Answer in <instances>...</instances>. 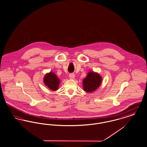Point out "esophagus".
Segmentation results:
<instances>
[{
  "mask_svg": "<svg viewBox=\"0 0 147 147\" xmlns=\"http://www.w3.org/2000/svg\"><path fill=\"white\" fill-rule=\"evenodd\" d=\"M69 78L70 79H74L75 78V75L74 74H70L69 75Z\"/></svg>",
  "mask_w": 147,
  "mask_h": 147,
  "instance_id": "34e87169",
  "label": "esophagus"
}]
</instances>
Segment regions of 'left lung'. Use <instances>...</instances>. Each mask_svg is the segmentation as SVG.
<instances>
[{"label": "left lung", "instance_id": "obj_1", "mask_svg": "<svg viewBox=\"0 0 147 147\" xmlns=\"http://www.w3.org/2000/svg\"><path fill=\"white\" fill-rule=\"evenodd\" d=\"M101 82L102 78L98 72L90 71L83 80V89L88 92H94L100 87Z\"/></svg>", "mask_w": 147, "mask_h": 147}]
</instances>
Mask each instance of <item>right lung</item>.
I'll use <instances>...</instances> for the list:
<instances>
[{
    "label": "right lung",
    "mask_w": 147,
    "mask_h": 147,
    "mask_svg": "<svg viewBox=\"0 0 147 147\" xmlns=\"http://www.w3.org/2000/svg\"><path fill=\"white\" fill-rule=\"evenodd\" d=\"M43 82L51 90L56 91L59 89L60 80L54 72H49L45 75Z\"/></svg>",
    "instance_id": "add662e5"
}]
</instances>
